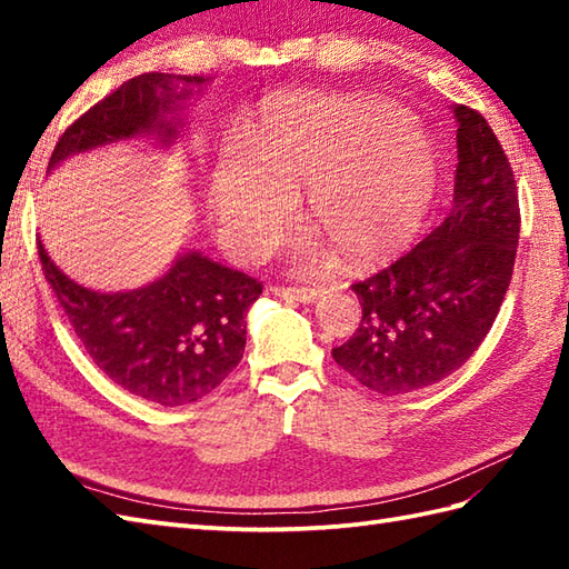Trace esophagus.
<instances>
[{"label": "esophagus", "instance_id": "esophagus-1", "mask_svg": "<svg viewBox=\"0 0 569 569\" xmlns=\"http://www.w3.org/2000/svg\"><path fill=\"white\" fill-rule=\"evenodd\" d=\"M271 293L286 300H298V303H316L318 298H322L325 288H283V286H271Z\"/></svg>", "mask_w": 569, "mask_h": 569}]
</instances>
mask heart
Masks as SVG:
<instances>
[{"mask_svg": "<svg viewBox=\"0 0 569 569\" xmlns=\"http://www.w3.org/2000/svg\"><path fill=\"white\" fill-rule=\"evenodd\" d=\"M438 151L406 110L328 92L278 94L247 129V153L227 151L210 176V208L227 253L257 261L293 220L296 198L322 232L298 241L293 263L316 273L337 249L361 266L393 257L426 220Z\"/></svg>", "mask_w": 569, "mask_h": 569, "instance_id": "1", "label": "heart"}]
</instances>
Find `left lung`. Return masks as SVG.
I'll return each instance as SVG.
<instances>
[{
	"instance_id": "left-lung-1",
	"label": "left lung",
	"mask_w": 569,
	"mask_h": 569,
	"mask_svg": "<svg viewBox=\"0 0 569 569\" xmlns=\"http://www.w3.org/2000/svg\"><path fill=\"white\" fill-rule=\"evenodd\" d=\"M457 119L455 198L445 222L352 286L357 332L332 357L367 389L398 396L450 377L485 342L511 283L521 212L511 163L487 119Z\"/></svg>"
}]
</instances>
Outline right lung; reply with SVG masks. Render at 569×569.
<instances>
[{
  "mask_svg": "<svg viewBox=\"0 0 569 569\" xmlns=\"http://www.w3.org/2000/svg\"><path fill=\"white\" fill-rule=\"evenodd\" d=\"M184 90H177V82ZM202 76L143 72L90 107L58 139L48 173L72 156L134 137L171 147L183 122L178 110ZM39 257L60 308L84 352L107 377L143 401L166 408L196 403L234 371L247 345V310L261 283L200 251L178 253L171 269L134 291L100 293Z\"/></svg>",
  "mask_w": 569,
  "mask_h": 569,
  "instance_id": "obj_1",
  "label": "right lung"
}]
</instances>
